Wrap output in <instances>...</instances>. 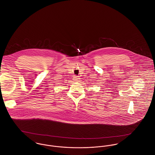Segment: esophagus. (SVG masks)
Wrapping results in <instances>:
<instances>
[{"instance_id": "34e87169", "label": "esophagus", "mask_w": 155, "mask_h": 155, "mask_svg": "<svg viewBox=\"0 0 155 155\" xmlns=\"http://www.w3.org/2000/svg\"><path fill=\"white\" fill-rule=\"evenodd\" d=\"M73 82H78L80 80V78H79V76H73Z\"/></svg>"}]
</instances>
